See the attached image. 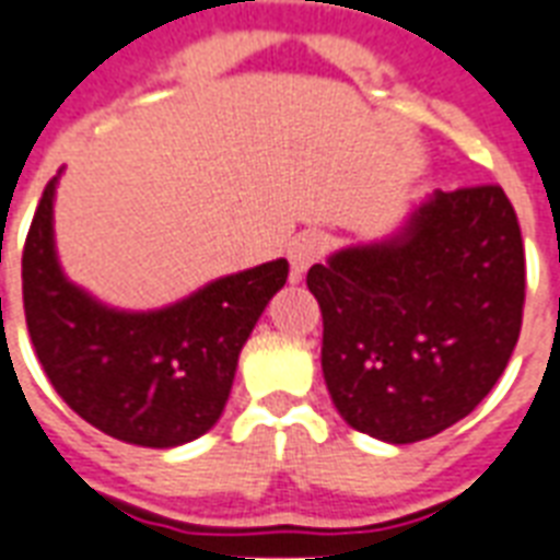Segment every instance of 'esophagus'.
Masks as SVG:
<instances>
[{
	"instance_id": "esophagus-1",
	"label": "esophagus",
	"mask_w": 560,
	"mask_h": 560,
	"mask_svg": "<svg viewBox=\"0 0 560 560\" xmlns=\"http://www.w3.org/2000/svg\"><path fill=\"white\" fill-rule=\"evenodd\" d=\"M325 253V237L323 232H314V229H307V232H299L293 241L288 244V261H290V279L299 281L302 279V272L323 258Z\"/></svg>"
}]
</instances>
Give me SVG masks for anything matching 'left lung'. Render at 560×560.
Wrapping results in <instances>:
<instances>
[{"label":"left lung","mask_w":560,"mask_h":560,"mask_svg":"<svg viewBox=\"0 0 560 560\" xmlns=\"http://www.w3.org/2000/svg\"><path fill=\"white\" fill-rule=\"evenodd\" d=\"M323 374L360 433L412 444L474 412L512 358L526 255L500 186L433 191L392 235L307 270Z\"/></svg>","instance_id":"left-lung-1"}]
</instances>
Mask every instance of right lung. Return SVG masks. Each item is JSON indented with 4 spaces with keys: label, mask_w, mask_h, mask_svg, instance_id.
Instances as JSON below:
<instances>
[{
    "label": "right lung",
    "mask_w": 560,
    "mask_h": 560,
    "mask_svg": "<svg viewBox=\"0 0 560 560\" xmlns=\"http://www.w3.org/2000/svg\"><path fill=\"white\" fill-rule=\"evenodd\" d=\"M57 174L22 249V302L39 366L57 395L101 433L139 447H179L226 407L237 358L288 281V261L258 264L156 311H118L66 279L55 246Z\"/></svg>",
    "instance_id": "add662e5"
}]
</instances>
